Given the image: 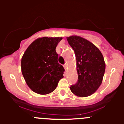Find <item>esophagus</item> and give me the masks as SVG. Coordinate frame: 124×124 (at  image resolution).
Instances as JSON below:
<instances>
[{
	"instance_id": "esophagus-1",
	"label": "esophagus",
	"mask_w": 124,
	"mask_h": 124,
	"mask_svg": "<svg viewBox=\"0 0 124 124\" xmlns=\"http://www.w3.org/2000/svg\"><path fill=\"white\" fill-rule=\"evenodd\" d=\"M67 64H64L63 65V67H64V68H65V70H67Z\"/></svg>"
}]
</instances>
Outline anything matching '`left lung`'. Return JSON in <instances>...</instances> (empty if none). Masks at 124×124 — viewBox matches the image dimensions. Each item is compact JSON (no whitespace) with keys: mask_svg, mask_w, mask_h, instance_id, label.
<instances>
[{"mask_svg":"<svg viewBox=\"0 0 124 124\" xmlns=\"http://www.w3.org/2000/svg\"><path fill=\"white\" fill-rule=\"evenodd\" d=\"M67 39L74 51L78 74L77 82L70 89L78 97L91 95L102 83L106 69L103 56L95 46L85 38L71 36Z\"/></svg>","mask_w":124,"mask_h":124,"instance_id":"obj_1","label":"left lung"}]
</instances>
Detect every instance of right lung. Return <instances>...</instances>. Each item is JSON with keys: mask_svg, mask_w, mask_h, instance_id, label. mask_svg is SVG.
<instances>
[{"mask_svg": "<svg viewBox=\"0 0 124 124\" xmlns=\"http://www.w3.org/2000/svg\"><path fill=\"white\" fill-rule=\"evenodd\" d=\"M62 38L42 37L28 47L22 59V72L29 87L46 95L54 91L63 78L64 68L57 62L56 46Z\"/></svg>", "mask_w": 124, "mask_h": 124, "instance_id": "right-lung-1", "label": "right lung"}]
</instances>
